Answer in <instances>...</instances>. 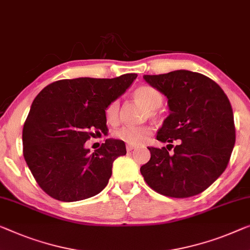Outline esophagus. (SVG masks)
<instances>
[{
  "label": "esophagus",
  "mask_w": 250,
  "mask_h": 250,
  "mask_svg": "<svg viewBox=\"0 0 250 250\" xmlns=\"http://www.w3.org/2000/svg\"><path fill=\"white\" fill-rule=\"evenodd\" d=\"M135 149V146H131V145H126V151H131Z\"/></svg>",
  "instance_id": "1"
}]
</instances>
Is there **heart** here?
Here are the masks:
<instances>
[{
	"instance_id": "heart-1",
	"label": "heart",
	"mask_w": 250,
	"mask_h": 250,
	"mask_svg": "<svg viewBox=\"0 0 250 250\" xmlns=\"http://www.w3.org/2000/svg\"><path fill=\"white\" fill-rule=\"evenodd\" d=\"M133 98L148 107L150 115H155V110H157L163 104V95L157 89L148 85H143L136 88L133 92ZM119 109H120V103L118 100H113L107 104L104 110V115L109 124H115L118 121ZM151 135L152 129L148 125H124L113 132V136L117 139L131 146H139L147 143Z\"/></svg>"
}]
</instances>
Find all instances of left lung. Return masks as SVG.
I'll return each mask as SVG.
<instances>
[{"instance_id": "1", "label": "left lung", "mask_w": 250, "mask_h": 250, "mask_svg": "<svg viewBox=\"0 0 250 250\" xmlns=\"http://www.w3.org/2000/svg\"><path fill=\"white\" fill-rule=\"evenodd\" d=\"M144 78L168 99L170 113L157 140H178V145L173 154L168 148L173 145L148 147L150 159L140 173L149 188L162 195L184 199L200 194L225 172L236 141L228 96L211 78L189 70Z\"/></svg>"}]
</instances>
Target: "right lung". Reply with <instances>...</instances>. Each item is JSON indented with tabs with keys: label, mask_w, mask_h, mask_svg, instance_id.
Wrapping results in <instances>:
<instances>
[{
	"label": "right lung",
	"mask_w": 250,
	"mask_h": 250,
	"mask_svg": "<svg viewBox=\"0 0 250 250\" xmlns=\"http://www.w3.org/2000/svg\"><path fill=\"white\" fill-rule=\"evenodd\" d=\"M80 77L47 85L36 99L22 131L23 156L38 185L62 202L99 194L112 174V164L126 154L124 141L106 139L89 154L84 144L106 135L104 110L137 78Z\"/></svg>",
	"instance_id": "add662e5"
}]
</instances>
